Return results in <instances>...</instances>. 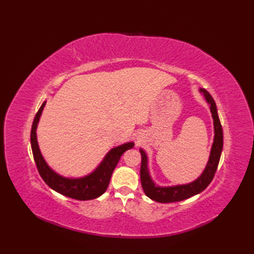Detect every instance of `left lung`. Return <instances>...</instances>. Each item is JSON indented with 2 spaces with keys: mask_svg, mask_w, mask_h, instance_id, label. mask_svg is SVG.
<instances>
[{
  "mask_svg": "<svg viewBox=\"0 0 254 254\" xmlns=\"http://www.w3.org/2000/svg\"><path fill=\"white\" fill-rule=\"evenodd\" d=\"M201 93L205 96L207 102L210 105V112H212V117L214 119V128H215V137H214V143L212 150H210V156L209 160L207 163L206 168H205L202 176L198 178L192 183H189V185H183V186H177V187H170V188H160L156 187L153 180L150 179L148 175V169H147V157L146 154H145L141 149L142 155V164H141V182H142V188L145 192V194L149 197L154 199L156 202L159 203H172V202H179L183 201V199H187L191 197L195 194H198L202 192L208 187V185L212 180L214 179L215 172L217 170V167L219 164L220 159V154H222L223 150V127L222 124H220L219 118L217 115V108L216 104H215L214 99L212 96L208 93L207 90L201 89Z\"/></svg>",
  "mask_w": 254,
  "mask_h": 254,
  "instance_id": "1",
  "label": "left lung"
}]
</instances>
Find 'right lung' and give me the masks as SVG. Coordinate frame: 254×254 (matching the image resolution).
<instances>
[{
    "instance_id": "obj_1",
    "label": "right lung",
    "mask_w": 254,
    "mask_h": 254,
    "mask_svg": "<svg viewBox=\"0 0 254 254\" xmlns=\"http://www.w3.org/2000/svg\"><path fill=\"white\" fill-rule=\"evenodd\" d=\"M45 106L46 101L41 105L39 110L36 113L30 132L32 155H34L37 169L42 180L53 190L61 193L62 195L78 199V201H87V199H93L100 196L101 194L105 193L108 186H109L112 172L115 170L119 160H120L122 154L126 150L132 148L134 144L127 143L111 149L107 154L100 166L91 175L85 178H80V179H66V178L57 175L55 171H52L49 168V166L47 165L44 157L41 156L39 146H38L36 128Z\"/></svg>"
}]
</instances>
